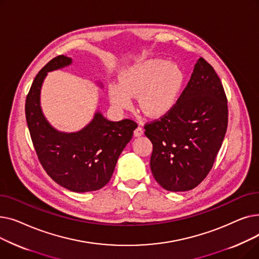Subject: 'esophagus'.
<instances>
[{
	"label": "esophagus",
	"instance_id": "1",
	"mask_svg": "<svg viewBox=\"0 0 259 259\" xmlns=\"http://www.w3.org/2000/svg\"><path fill=\"white\" fill-rule=\"evenodd\" d=\"M143 134H144V130H143L142 127H138L137 129L134 130V137L135 138H140V137H142Z\"/></svg>",
	"mask_w": 259,
	"mask_h": 259
}]
</instances>
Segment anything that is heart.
<instances>
[{
    "label": "heart",
    "mask_w": 259,
    "mask_h": 259,
    "mask_svg": "<svg viewBox=\"0 0 259 259\" xmlns=\"http://www.w3.org/2000/svg\"><path fill=\"white\" fill-rule=\"evenodd\" d=\"M185 81V72L178 64L148 59L122 70L118 84L108 88L109 100L114 107L125 109L131 106L132 97L139 95V106L144 113L161 117L178 104Z\"/></svg>",
    "instance_id": "obj_1"
}]
</instances>
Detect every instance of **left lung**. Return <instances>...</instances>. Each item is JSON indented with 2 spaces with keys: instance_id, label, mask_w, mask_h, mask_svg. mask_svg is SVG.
<instances>
[{
  "instance_id": "8db88e82",
  "label": "left lung",
  "mask_w": 259,
  "mask_h": 259,
  "mask_svg": "<svg viewBox=\"0 0 259 259\" xmlns=\"http://www.w3.org/2000/svg\"><path fill=\"white\" fill-rule=\"evenodd\" d=\"M227 126L223 84L213 67L199 58L173 110L145 126L153 145L150 168L155 181L172 192L198 186L214 164Z\"/></svg>"
}]
</instances>
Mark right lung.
Listing matches in <instances>:
<instances>
[{
  "instance_id": "1",
  "label": "right lung",
  "mask_w": 259,
  "mask_h": 259,
  "mask_svg": "<svg viewBox=\"0 0 259 259\" xmlns=\"http://www.w3.org/2000/svg\"><path fill=\"white\" fill-rule=\"evenodd\" d=\"M71 64V58L59 56L42 68L26 98L25 113L35 152L47 174L60 186L83 193L97 191L110 181L117 158L138 125L131 119L108 120L97 111L79 131L53 128L40 107V89L48 72Z\"/></svg>"
}]
</instances>
